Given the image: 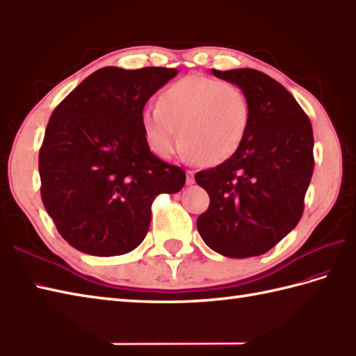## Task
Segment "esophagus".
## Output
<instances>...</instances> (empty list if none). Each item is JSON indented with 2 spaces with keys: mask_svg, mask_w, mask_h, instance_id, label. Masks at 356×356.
<instances>
[{
  "mask_svg": "<svg viewBox=\"0 0 356 356\" xmlns=\"http://www.w3.org/2000/svg\"><path fill=\"white\" fill-rule=\"evenodd\" d=\"M195 183V173L192 170H187V178H186V184L192 186Z\"/></svg>",
  "mask_w": 356,
  "mask_h": 356,
  "instance_id": "esophagus-1",
  "label": "esophagus"
}]
</instances>
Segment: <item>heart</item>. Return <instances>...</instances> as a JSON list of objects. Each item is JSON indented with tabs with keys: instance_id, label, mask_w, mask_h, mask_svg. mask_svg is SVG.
I'll list each match as a JSON object with an SVG mask.
<instances>
[{
	"instance_id": "1",
	"label": "heart",
	"mask_w": 356,
	"mask_h": 356,
	"mask_svg": "<svg viewBox=\"0 0 356 356\" xmlns=\"http://www.w3.org/2000/svg\"><path fill=\"white\" fill-rule=\"evenodd\" d=\"M249 118V99L238 86L188 75L165 87L156 107L144 108L141 124L158 156L178 154L184 141L188 159L213 165L227 161L241 147Z\"/></svg>"
}]
</instances>
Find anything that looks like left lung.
I'll list each match as a JSON object with an SVG mask.
<instances>
[{"label":"left lung","mask_w":356,"mask_h":356,"mask_svg":"<svg viewBox=\"0 0 356 356\" xmlns=\"http://www.w3.org/2000/svg\"><path fill=\"white\" fill-rule=\"evenodd\" d=\"M212 74L245 93L250 118L236 154L195 175L210 198L197 227L224 257H258L301 220L315 165L314 132L296 99L269 75L255 69Z\"/></svg>","instance_id":"8db88e82"}]
</instances>
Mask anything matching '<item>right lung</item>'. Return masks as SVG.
<instances>
[{"mask_svg": "<svg viewBox=\"0 0 356 356\" xmlns=\"http://www.w3.org/2000/svg\"><path fill=\"white\" fill-rule=\"evenodd\" d=\"M177 69L103 67L52 113L40 149L41 198L60 235L79 252L117 257L146 238L152 202L175 193L186 172L152 154L141 115Z\"/></svg>", "mask_w": 356, "mask_h": 356, "instance_id": "obj_1", "label": "right lung"}]
</instances>
